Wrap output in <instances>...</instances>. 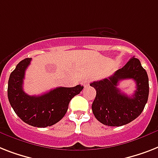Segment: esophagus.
Here are the masks:
<instances>
[{
  "instance_id": "esophagus-1",
  "label": "esophagus",
  "mask_w": 158,
  "mask_h": 158,
  "mask_svg": "<svg viewBox=\"0 0 158 158\" xmlns=\"http://www.w3.org/2000/svg\"><path fill=\"white\" fill-rule=\"evenodd\" d=\"M89 83H90V80H89L88 79H85L83 80V85L84 86V87H87V86H88Z\"/></svg>"
}]
</instances>
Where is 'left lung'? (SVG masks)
<instances>
[{
  "label": "left lung",
  "instance_id": "8db88e82",
  "mask_svg": "<svg viewBox=\"0 0 158 158\" xmlns=\"http://www.w3.org/2000/svg\"><path fill=\"white\" fill-rule=\"evenodd\" d=\"M133 79L137 89L131 97H128L117 88L123 79ZM97 91L92 105L93 114L104 125L120 127L129 123L139 117L148 101L149 86L146 70L139 59L131 58L113 75L90 83Z\"/></svg>",
  "mask_w": 158,
  "mask_h": 158
}]
</instances>
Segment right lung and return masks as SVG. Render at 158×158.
I'll use <instances>...</instances> for the list:
<instances>
[{
  "instance_id": "add662e5",
  "label": "right lung",
  "mask_w": 158,
  "mask_h": 158,
  "mask_svg": "<svg viewBox=\"0 0 158 158\" xmlns=\"http://www.w3.org/2000/svg\"><path fill=\"white\" fill-rule=\"evenodd\" d=\"M31 58L21 61L10 75L8 98L15 114L29 125L46 127L57 123L68 110L70 100L79 94L83 86L59 87L41 96H29L23 89L25 71Z\"/></svg>"
}]
</instances>
